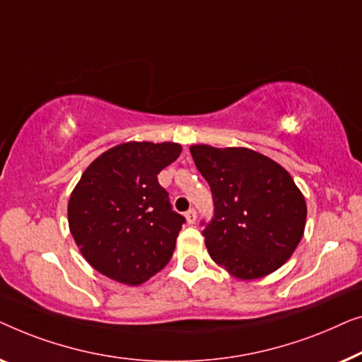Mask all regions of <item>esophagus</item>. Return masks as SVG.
<instances>
[{"label":"esophagus","mask_w":362,"mask_h":362,"mask_svg":"<svg viewBox=\"0 0 362 362\" xmlns=\"http://www.w3.org/2000/svg\"><path fill=\"white\" fill-rule=\"evenodd\" d=\"M185 218H187L188 225H193V223L197 221V211L193 210V208H190V210H188V211L185 213Z\"/></svg>","instance_id":"1"}]
</instances>
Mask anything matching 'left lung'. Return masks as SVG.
I'll return each instance as SVG.
<instances>
[{"label": "left lung", "instance_id": "1", "mask_svg": "<svg viewBox=\"0 0 362 362\" xmlns=\"http://www.w3.org/2000/svg\"><path fill=\"white\" fill-rule=\"evenodd\" d=\"M211 188L215 216L203 236L213 261L241 281L277 271L303 236L307 203L287 170L246 147H190Z\"/></svg>", "mask_w": 362, "mask_h": 362}]
</instances>
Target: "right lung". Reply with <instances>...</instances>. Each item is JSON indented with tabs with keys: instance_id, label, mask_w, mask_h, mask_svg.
Listing matches in <instances>:
<instances>
[{
	"instance_id": "obj_1",
	"label": "right lung",
	"mask_w": 362,
	"mask_h": 362,
	"mask_svg": "<svg viewBox=\"0 0 362 362\" xmlns=\"http://www.w3.org/2000/svg\"><path fill=\"white\" fill-rule=\"evenodd\" d=\"M175 142H124L86 167L69 200L70 233L103 276L139 285L170 261L185 218L157 175L180 156Z\"/></svg>"
}]
</instances>
